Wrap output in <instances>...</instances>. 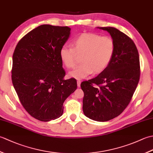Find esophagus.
I'll use <instances>...</instances> for the list:
<instances>
[{
    "mask_svg": "<svg viewBox=\"0 0 153 153\" xmlns=\"http://www.w3.org/2000/svg\"><path fill=\"white\" fill-rule=\"evenodd\" d=\"M77 87H80V85H81V81L80 80L77 81Z\"/></svg>",
    "mask_w": 153,
    "mask_h": 153,
    "instance_id": "obj_1",
    "label": "esophagus"
}]
</instances>
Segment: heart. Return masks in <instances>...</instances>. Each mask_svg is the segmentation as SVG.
Returning a JSON list of instances; mask_svg holds the SVG:
<instances>
[{
  "instance_id": "1",
  "label": "heart",
  "mask_w": 153,
  "mask_h": 153,
  "mask_svg": "<svg viewBox=\"0 0 153 153\" xmlns=\"http://www.w3.org/2000/svg\"><path fill=\"white\" fill-rule=\"evenodd\" d=\"M73 47L63 46L60 51L61 61L71 69L76 65L78 56H82V63L68 76L77 79L85 78L93 72L99 74L108 66L115 51V44L110 37L99 35L82 33L71 41Z\"/></svg>"
}]
</instances>
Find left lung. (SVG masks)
<instances>
[{
    "instance_id": "obj_1",
    "label": "left lung",
    "mask_w": 153,
    "mask_h": 153,
    "mask_svg": "<svg viewBox=\"0 0 153 153\" xmlns=\"http://www.w3.org/2000/svg\"><path fill=\"white\" fill-rule=\"evenodd\" d=\"M97 28L110 33L115 51L105 70L81 84L83 111L93 120L106 122L119 116L130 102L139 81L140 64L137 48L128 36L113 27Z\"/></svg>"
}]
</instances>
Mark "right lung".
<instances>
[{
  "label": "right lung",
  "instance_id": "obj_1",
  "mask_svg": "<svg viewBox=\"0 0 153 153\" xmlns=\"http://www.w3.org/2000/svg\"><path fill=\"white\" fill-rule=\"evenodd\" d=\"M70 30L67 26L39 25L21 39L13 54V85L25 110L42 122L62 115L65 100L77 89L76 79H64L60 58Z\"/></svg>",
  "mask_w": 153,
  "mask_h": 153
}]
</instances>
